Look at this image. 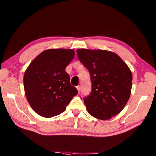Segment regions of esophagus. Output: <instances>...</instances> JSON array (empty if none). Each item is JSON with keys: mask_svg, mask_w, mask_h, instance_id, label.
I'll return each instance as SVG.
<instances>
[{"mask_svg": "<svg viewBox=\"0 0 156 156\" xmlns=\"http://www.w3.org/2000/svg\"><path fill=\"white\" fill-rule=\"evenodd\" d=\"M76 88H77V90H78V93H80V90H81V87H80V86H77V87H76Z\"/></svg>", "mask_w": 156, "mask_h": 156, "instance_id": "obj_1", "label": "esophagus"}]
</instances>
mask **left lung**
Listing matches in <instances>:
<instances>
[{
  "mask_svg": "<svg viewBox=\"0 0 156 156\" xmlns=\"http://www.w3.org/2000/svg\"><path fill=\"white\" fill-rule=\"evenodd\" d=\"M78 59L88 70L92 90L83 98L88 113L107 120L126 105L132 87V74L116 54L104 50L77 49Z\"/></svg>",
  "mask_w": 156,
  "mask_h": 156,
  "instance_id": "8db88e82",
  "label": "left lung"
}]
</instances>
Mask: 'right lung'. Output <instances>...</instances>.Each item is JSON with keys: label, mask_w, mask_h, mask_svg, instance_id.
Segmentation results:
<instances>
[{"label": "right lung", "mask_w": 156, "mask_h": 156, "mask_svg": "<svg viewBox=\"0 0 156 156\" xmlns=\"http://www.w3.org/2000/svg\"><path fill=\"white\" fill-rule=\"evenodd\" d=\"M73 49H48L33 61L24 73L27 99L38 115L52 118L63 112L78 94L65 69L73 60Z\"/></svg>", "instance_id": "right-lung-1"}]
</instances>
